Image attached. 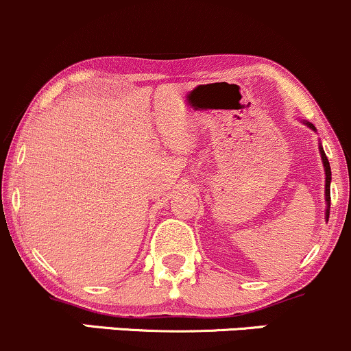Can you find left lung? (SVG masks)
Wrapping results in <instances>:
<instances>
[{
  "instance_id": "left-lung-1",
  "label": "left lung",
  "mask_w": 351,
  "mask_h": 351,
  "mask_svg": "<svg viewBox=\"0 0 351 351\" xmlns=\"http://www.w3.org/2000/svg\"><path fill=\"white\" fill-rule=\"evenodd\" d=\"M303 123L306 127H310L313 132H316V127L313 125L311 122H308V120H303ZM318 149H319V156H322V162H323V169H325V201H326V209H325V219L328 222V217H330V182H331V169H330V162L326 159V154L325 150H323L322 144H318Z\"/></svg>"
}]
</instances>
